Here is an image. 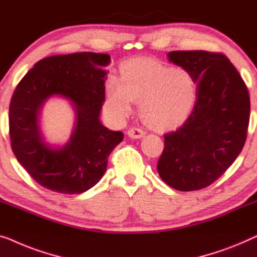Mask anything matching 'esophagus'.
<instances>
[{
    "label": "esophagus",
    "mask_w": 257,
    "mask_h": 257,
    "mask_svg": "<svg viewBox=\"0 0 257 257\" xmlns=\"http://www.w3.org/2000/svg\"><path fill=\"white\" fill-rule=\"evenodd\" d=\"M127 134L129 137H132V139H142V137L146 135V132L141 128L133 127V128H129Z\"/></svg>",
    "instance_id": "1"
}]
</instances>
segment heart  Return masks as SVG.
Segmentation results:
<instances>
[{
    "instance_id": "1",
    "label": "heart",
    "mask_w": 257,
    "mask_h": 257,
    "mask_svg": "<svg viewBox=\"0 0 257 257\" xmlns=\"http://www.w3.org/2000/svg\"><path fill=\"white\" fill-rule=\"evenodd\" d=\"M108 106L117 116L140 102L144 123L155 132L175 129L186 121L197 101L198 81L192 72L176 68L153 58H134L120 66V80L104 84Z\"/></svg>"
}]
</instances>
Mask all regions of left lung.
<instances>
[{
  "label": "left lung",
  "instance_id": "left-lung-1",
  "mask_svg": "<svg viewBox=\"0 0 257 257\" xmlns=\"http://www.w3.org/2000/svg\"><path fill=\"white\" fill-rule=\"evenodd\" d=\"M170 61L198 81L192 113L164 135L157 164L161 178L178 191L201 190L234 163L247 140L250 97L243 79L223 53L172 51Z\"/></svg>",
  "mask_w": 257,
  "mask_h": 257
}]
</instances>
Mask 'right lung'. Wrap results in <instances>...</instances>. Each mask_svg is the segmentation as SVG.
Here are the masks:
<instances>
[{"label":"right lung","mask_w":257,"mask_h":257,"mask_svg":"<svg viewBox=\"0 0 257 257\" xmlns=\"http://www.w3.org/2000/svg\"><path fill=\"white\" fill-rule=\"evenodd\" d=\"M110 57L79 52L39 60L16 86L9 106L13 153L27 172L45 189L82 193L101 179L108 156L123 140L122 132L101 124L104 67ZM51 95L67 97L77 110V125L66 146L55 150L42 142L37 115Z\"/></svg>","instance_id":"right-lung-1"}]
</instances>
